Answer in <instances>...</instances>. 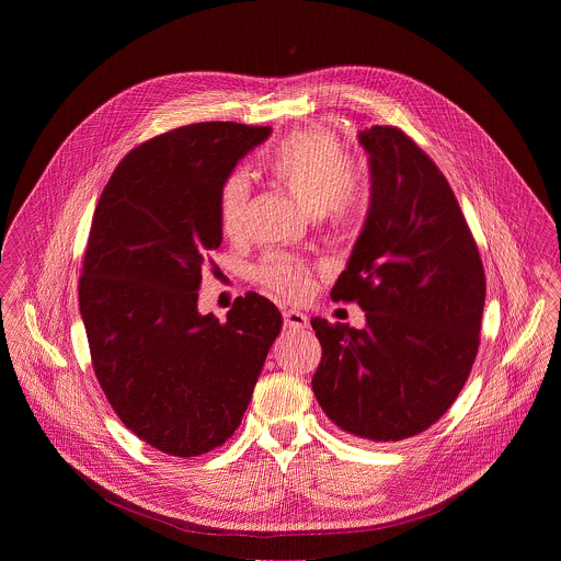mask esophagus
Listing matches in <instances>:
<instances>
[{"mask_svg": "<svg viewBox=\"0 0 561 561\" xmlns=\"http://www.w3.org/2000/svg\"><path fill=\"white\" fill-rule=\"evenodd\" d=\"M284 324L286 329L299 331V329H308V314H304L301 310H284Z\"/></svg>", "mask_w": 561, "mask_h": 561, "instance_id": "1", "label": "esophagus"}]
</instances>
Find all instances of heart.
<instances>
[{"label":"heart","mask_w":561,"mask_h":561,"mask_svg":"<svg viewBox=\"0 0 561 561\" xmlns=\"http://www.w3.org/2000/svg\"><path fill=\"white\" fill-rule=\"evenodd\" d=\"M266 171L308 213L344 221L355 202V164L329 133H293L266 157ZM251 184L244 173L224 178L217 193V221L224 234L242 237L249 221ZM255 279L288 297L299 299L310 288V271L288 255H266L255 266Z\"/></svg>","instance_id":"obj_1"}]
</instances>
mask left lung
<instances>
[{"instance_id":"1","label":"left lung","mask_w":561,"mask_h":561,"mask_svg":"<svg viewBox=\"0 0 561 561\" xmlns=\"http://www.w3.org/2000/svg\"><path fill=\"white\" fill-rule=\"evenodd\" d=\"M370 204L346 271L331 290L357 301L366 327L312 317L322 362L319 407L342 431L399 442L433 426L463 388L482 329L486 277L453 188L394 126L359 133Z\"/></svg>"}]
</instances>
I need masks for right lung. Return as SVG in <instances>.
Here are the masks:
<instances>
[{"label":"right lung","instance_id":"right-lung-1","mask_svg":"<svg viewBox=\"0 0 561 561\" xmlns=\"http://www.w3.org/2000/svg\"><path fill=\"white\" fill-rule=\"evenodd\" d=\"M268 126L199 122L133 148L98 202L79 312L108 404L139 439L175 457L221 446L242 422L282 312L257 293L219 322L197 310L219 249L217 193Z\"/></svg>","mask_w":561,"mask_h":561}]
</instances>
